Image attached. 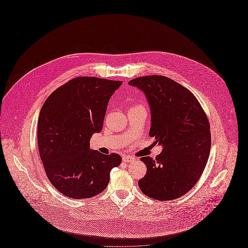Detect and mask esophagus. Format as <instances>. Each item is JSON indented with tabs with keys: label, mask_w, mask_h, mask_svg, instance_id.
<instances>
[{
	"label": "esophagus",
	"mask_w": 248,
	"mask_h": 248,
	"mask_svg": "<svg viewBox=\"0 0 248 248\" xmlns=\"http://www.w3.org/2000/svg\"><path fill=\"white\" fill-rule=\"evenodd\" d=\"M135 160H136V158L131 155H124L123 156V161L125 163H131V162H134Z\"/></svg>",
	"instance_id": "1"
}]
</instances>
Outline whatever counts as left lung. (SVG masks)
I'll list each match as a JSON object with an SVG mask.
<instances>
[{
    "label": "left lung",
    "mask_w": 248,
    "mask_h": 248,
    "mask_svg": "<svg viewBox=\"0 0 248 248\" xmlns=\"http://www.w3.org/2000/svg\"><path fill=\"white\" fill-rule=\"evenodd\" d=\"M128 84L146 94L152 111L149 135L164 147L155 159H140L147 173L139 187L155 200H175L192 189L203 172L211 148L209 121L195 95L170 78L148 75Z\"/></svg>",
    "instance_id": "obj_1"
}]
</instances>
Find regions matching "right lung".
Segmentation results:
<instances>
[{"label":"right lung","instance_id":"1","mask_svg":"<svg viewBox=\"0 0 248 248\" xmlns=\"http://www.w3.org/2000/svg\"><path fill=\"white\" fill-rule=\"evenodd\" d=\"M81 76L59 86L45 101L38 119V149L51 184L72 199L91 198L106 189L117 154L91 151L90 139L103 127L108 102L122 85Z\"/></svg>","mask_w":248,"mask_h":248}]
</instances>
